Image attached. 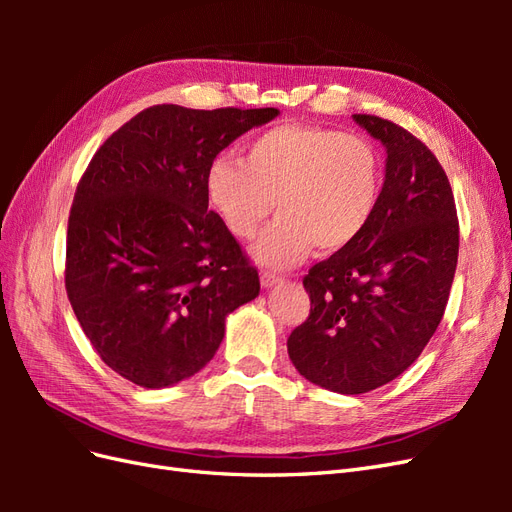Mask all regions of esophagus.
<instances>
[{"mask_svg": "<svg viewBox=\"0 0 512 512\" xmlns=\"http://www.w3.org/2000/svg\"><path fill=\"white\" fill-rule=\"evenodd\" d=\"M282 282H284L282 275L271 273V271H262V273H260V284H262V288H273V286L282 284Z\"/></svg>", "mask_w": 512, "mask_h": 512, "instance_id": "1", "label": "esophagus"}]
</instances>
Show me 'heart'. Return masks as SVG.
I'll return each instance as SVG.
<instances>
[{
	"mask_svg": "<svg viewBox=\"0 0 512 512\" xmlns=\"http://www.w3.org/2000/svg\"><path fill=\"white\" fill-rule=\"evenodd\" d=\"M386 185L380 149L359 134L318 126L269 128L252 138L241 162L218 158L205 173L211 211L235 239L250 241L265 267L288 269L309 256L342 252L374 222Z\"/></svg>",
	"mask_w": 512,
	"mask_h": 512,
	"instance_id": "obj_1",
	"label": "heart"
}]
</instances>
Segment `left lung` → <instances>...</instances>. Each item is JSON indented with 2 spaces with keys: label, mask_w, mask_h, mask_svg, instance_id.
<instances>
[{
  "label": "left lung",
  "mask_w": 512,
  "mask_h": 512,
  "mask_svg": "<svg viewBox=\"0 0 512 512\" xmlns=\"http://www.w3.org/2000/svg\"><path fill=\"white\" fill-rule=\"evenodd\" d=\"M354 121L386 147L382 203L359 241L303 277L312 309L288 337L299 374L342 395L374 391L418 359L444 316L459 254L438 158L389 119Z\"/></svg>",
  "instance_id": "8db88e82"
}]
</instances>
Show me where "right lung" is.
I'll return each instance as SVG.
<instances>
[{"instance_id": "obj_1", "label": "right lung", "mask_w": 512, "mask_h": 512, "mask_svg": "<svg viewBox=\"0 0 512 512\" xmlns=\"http://www.w3.org/2000/svg\"><path fill=\"white\" fill-rule=\"evenodd\" d=\"M277 108L158 104L91 158L68 218L66 292L100 359L145 389L203 369L226 316L258 297L237 239L209 211L205 173Z\"/></svg>"}]
</instances>
